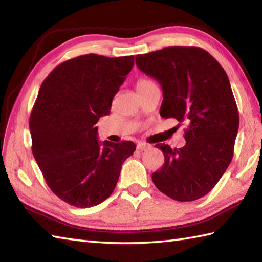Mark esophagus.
I'll return each mask as SVG.
<instances>
[{"mask_svg":"<svg viewBox=\"0 0 262 262\" xmlns=\"http://www.w3.org/2000/svg\"><path fill=\"white\" fill-rule=\"evenodd\" d=\"M136 148H137V150H140V151H143V150L149 148V144L144 143V142H140V143L136 145Z\"/></svg>","mask_w":262,"mask_h":262,"instance_id":"1","label":"esophagus"}]
</instances>
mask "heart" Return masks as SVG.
Returning <instances> with one entry per match:
<instances>
[{
	"mask_svg": "<svg viewBox=\"0 0 262 262\" xmlns=\"http://www.w3.org/2000/svg\"><path fill=\"white\" fill-rule=\"evenodd\" d=\"M151 83H154V82L150 81V79H148V78H141V79H139V81H137L136 86H137V89H139V88H142V86L149 85V84H151Z\"/></svg>",
	"mask_w": 262,
	"mask_h": 262,
	"instance_id": "b5f03b06",
	"label": "heart"
}]
</instances>
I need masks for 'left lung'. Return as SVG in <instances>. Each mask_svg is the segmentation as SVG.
<instances>
[{
    "label": "left lung",
    "instance_id": "obj_1",
    "mask_svg": "<svg viewBox=\"0 0 262 262\" xmlns=\"http://www.w3.org/2000/svg\"><path fill=\"white\" fill-rule=\"evenodd\" d=\"M135 62L161 84V117L187 126L183 148L156 144L165 161L152 173L154 184L173 200H198L214 188L233 157L239 113L228 75L195 46L165 47L136 55Z\"/></svg>",
    "mask_w": 262,
    "mask_h": 262
}]
</instances>
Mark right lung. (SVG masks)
<instances>
[{
    "label": "right lung",
    "mask_w": 262,
    "mask_h": 262,
    "mask_svg": "<svg viewBox=\"0 0 262 262\" xmlns=\"http://www.w3.org/2000/svg\"><path fill=\"white\" fill-rule=\"evenodd\" d=\"M134 66V56L85 54L62 62L42 82L30 115L32 152L48 187L77 208L97 206L115 188L130 141L97 140L99 118Z\"/></svg>",
    "instance_id": "add662e5"
}]
</instances>
